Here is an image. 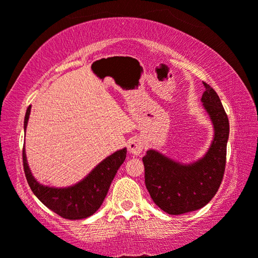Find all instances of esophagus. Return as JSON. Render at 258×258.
Here are the masks:
<instances>
[{"instance_id":"esophagus-1","label":"esophagus","mask_w":258,"mask_h":258,"mask_svg":"<svg viewBox=\"0 0 258 258\" xmlns=\"http://www.w3.org/2000/svg\"><path fill=\"white\" fill-rule=\"evenodd\" d=\"M143 149H144V141H143L142 138L134 137L129 141V144H128L129 153L134 154V156H141Z\"/></svg>"}]
</instances>
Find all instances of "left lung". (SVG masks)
Masks as SVG:
<instances>
[{"mask_svg": "<svg viewBox=\"0 0 258 258\" xmlns=\"http://www.w3.org/2000/svg\"><path fill=\"white\" fill-rule=\"evenodd\" d=\"M203 84L205 91L201 101L215 132L204 156L183 164L150 149L143 157L145 185L150 196L168 215H182L205 207L223 181L229 135L228 117L216 91L207 83Z\"/></svg>", "mask_w": 258, "mask_h": 258, "instance_id": "left-lung-1", "label": "left lung"}]
</instances>
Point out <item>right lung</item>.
<instances>
[{"label": "right lung", "mask_w": 258, "mask_h": 258, "mask_svg": "<svg viewBox=\"0 0 258 258\" xmlns=\"http://www.w3.org/2000/svg\"><path fill=\"white\" fill-rule=\"evenodd\" d=\"M30 113L31 106L27 107L24 118V132H26ZM125 148L117 150L99 162L84 179L64 188L49 187L35 180L27 164L25 148L23 149V165L30 188L39 201L62 218L77 220L92 216L101 207L117 169L125 160Z\"/></svg>", "instance_id": "obj_1"}]
</instances>
